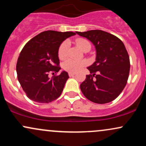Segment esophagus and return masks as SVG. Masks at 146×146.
<instances>
[{"label": "esophagus", "mask_w": 146, "mask_h": 146, "mask_svg": "<svg viewBox=\"0 0 146 146\" xmlns=\"http://www.w3.org/2000/svg\"><path fill=\"white\" fill-rule=\"evenodd\" d=\"M75 75V73H68V75H69L70 77H73L74 76V75Z\"/></svg>", "instance_id": "34e87169"}]
</instances>
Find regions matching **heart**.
Listing matches in <instances>:
<instances>
[{
    "label": "heart",
    "mask_w": 146,
    "mask_h": 146,
    "mask_svg": "<svg viewBox=\"0 0 146 146\" xmlns=\"http://www.w3.org/2000/svg\"><path fill=\"white\" fill-rule=\"evenodd\" d=\"M75 43L82 50L85 51L87 49H90L91 48V44L88 40L85 38H79L75 40ZM69 47V42L67 40L63 41L60 45L58 48V54L60 59L63 60L66 58L68 55V50ZM88 62L86 60H75L73 59H68L63 64V68L65 71H67L70 73H76L88 65Z\"/></svg>",
    "instance_id": "obj_1"
}]
</instances>
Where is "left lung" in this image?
<instances>
[{"instance_id": "8db88e82", "label": "left lung", "mask_w": 146, "mask_h": 146, "mask_svg": "<svg viewBox=\"0 0 146 146\" xmlns=\"http://www.w3.org/2000/svg\"><path fill=\"white\" fill-rule=\"evenodd\" d=\"M93 43L96 61L88 67L90 74L80 84L86 98L97 104L115 100L123 90L130 72V58L119 38L102 30L76 32Z\"/></svg>"}]
</instances>
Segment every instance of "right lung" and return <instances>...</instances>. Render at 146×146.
Segmentation results:
<instances>
[{
	"label": "right lung",
	"instance_id": "right-lung-1",
	"mask_svg": "<svg viewBox=\"0 0 146 146\" xmlns=\"http://www.w3.org/2000/svg\"><path fill=\"white\" fill-rule=\"evenodd\" d=\"M74 35L72 31H45L25 45L18 57L16 71L21 86L30 100L49 103L62 94L69 78L67 72L62 71L51 78L48 75L60 70L58 48L65 39Z\"/></svg>",
	"mask_w": 146,
	"mask_h": 146
}]
</instances>
